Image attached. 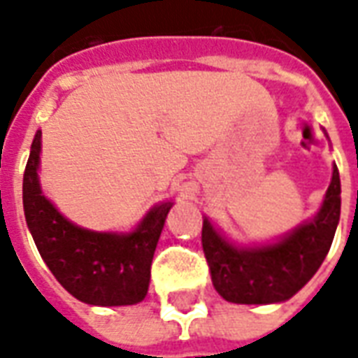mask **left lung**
Wrapping results in <instances>:
<instances>
[{
  "label": "left lung",
  "mask_w": 358,
  "mask_h": 358,
  "mask_svg": "<svg viewBox=\"0 0 358 358\" xmlns=\"http://www.w3.org/2000/svg\"><path fill=\"white\" fill-rule=\"evenodd\" d=\"M341 210L338 166L322 209L310 222L274 245L238 249L203 220L201 245L213 285L226 301L241 305H266L293 297L307 284L330 251Z\"/></svg>",
  "instance_id": "1"
}]
</instances>
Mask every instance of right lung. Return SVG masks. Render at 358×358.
Returning a JSON list of instances; mask_svg holds the SVG:
<instances>
[{
  "label": "right lung",
  "instance_id": "1",
  "mask_svg": "<svg viewBox=\"0 0 358 358\" xmlns=\"http://www.w3.org/2000/svg\"><path fill=\"white\" fill-rule=\"evenodd\" d=\"M42 132L38 130L24 178L22 205L28 230L57 282L88 305L118 307L148 295L151 261L172 203H161L132 234H97L71 224L42 195L38 163Z\"/></svg>",
  "mask_w": 358,
  "mask_h": 358
}]
</instances>
